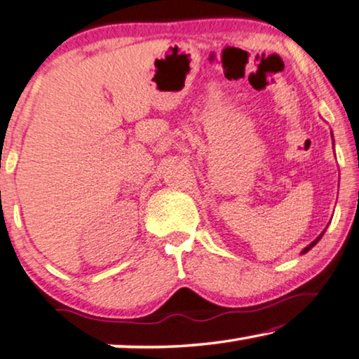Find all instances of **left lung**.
<instances>
[{
    "label": "left lung",
    "mask_w": 359,
    "mask_h": 359,
    "mask_svg": "<svg viewBox=\"0 0 359 359\" xmlns=\"http://www.w3.org/2000/svg\"><path fill=\"white\" fill-rule=\"evenodd\" d=\"M324 233H325V230H324V231H322V233H320V235H319L318 238H316V240H314L313 243H311V244H309V246H306V248L303 249V251H301V254H306V252H308V251H309V249H311V248H313V246H316V244H318V243H319V240H320V238H322V235H324Z\"/></svg>",
    "instance_id": "obj_1"
}]
</instances>
